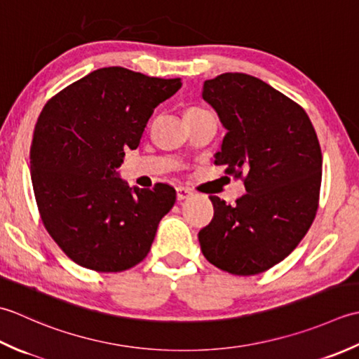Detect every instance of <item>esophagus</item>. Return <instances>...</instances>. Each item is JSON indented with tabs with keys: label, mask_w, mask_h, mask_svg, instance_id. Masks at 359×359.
Here are the masks:
<instances>
[{
	"label": "esophagus",
	"mask_w": 359,
	"mask_h": 359,
	"mask_svg": "<svg viewBox=\"0 0 359 359\" xmlns=\"http://www.w3.org/2000/svg\"><path fill=\"white\" fill-rule=\"evenodd\" d=\"M190 195H192V190H190V189L182 187V186L177 187V198H178V201H182V200L189 198Z\"/></svg>",
	"instance_id": "esophagus-1"
}]
</instances>
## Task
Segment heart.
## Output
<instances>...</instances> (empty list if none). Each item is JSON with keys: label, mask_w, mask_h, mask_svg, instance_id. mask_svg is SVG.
I'll list each match as a JSON object with an SVG mask.
<instances>
[{"label": "heart", "mask_w": 359, "mask_h": 359, "mask_svg": "<svg viewBox=\"0 0 359 359\" xmlns=\"http://www.w3.org/2000/svg\"><path fill=\"white\" fill-rule=\"evenodd\" d=\"M201 111H204V109H201V108H196V107H190V108H187V111H186V116H187V114H195V113H201Z\"/></svg>", "instance_id": "obj_1"}]
</instances>
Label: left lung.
I'll list each match as a JSON object with an SVG mask.
<instances>
[{
    "mask_svg": "<svg viewBox=\"0 0 359 359\" xmlns=\"http://www.w3.org/2000/svg\"><path fill=\"white\" fill-rule=\"evenodd\" d=\"M203 99L228 133L215 164L245 175L233 206L210 196L214 218L198 232L212 265L254 276L282 262L304 238L318 210L323 153L302 107L263 80L226 72L203 85Z\"/></svg>",
    "mask_w": 359,
    "mask_h": 359,
    "instance_id": "8db88e82",
    "label": "left lung"
}]
</instances>
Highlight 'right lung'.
Segmentation results:
<instances>
[{"label":"right lung","instance_id":"obj_1","mask_svg":"<svg viewBox=\"0 0 359 359\" xmlns=\"http://www.w3.org/2000/svg\"><path fill=\"white\" fill-rule=\"evenodd\" d=\"M121 67L100 68L50 99L36 121L31 178L43 224L77 265L119 273L149 254L177 192L130 187L119 169L150 116L181 88Z\"/></svg>","mask_w":359,"mask_h":359}]
</instances>
